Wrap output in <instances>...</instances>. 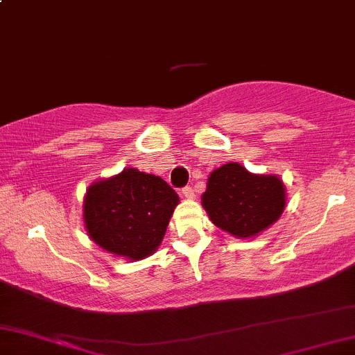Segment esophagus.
Here are the masks:
<instances>
[{"instance_id": "obj_1", "label": "esophagus", "mask_w": 355, "mask_h": 355, "mask_svg": "<svg viewBox=\"0 0 355 355\" xmlns=\"http://www.w3.org/2000/svg\"><path fill=\"white\" fill-rule=\"evenodd\" d=\"M181 192H182V196H184V198H187V199H194V189H192L191 186L182 187Z\"/></svg>"}]
</instances>
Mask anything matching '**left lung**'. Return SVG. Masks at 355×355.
<instances>
[{
	"label": "left lung",
	"mask_w": 355,
	"mask_h": 355,
	"mask_svg": "<svg viewBox=\"0 0 355 355\" xmlns=\"http://www.w3.org/2000/svg\"><path fill=\"white\" fill-rule=\"evenodd\" d=\"M284 202L282 179L257 176L237 163L214 171L202 196V205L214 224L243 239L278 220Z\"/></svg>",
	"instance_id": "1"
}]
</instances>
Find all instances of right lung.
Returning <instances> with one entry per match:
<instances>
[{"label": "right lung", "instance_id": "add662e5", "mask_svg": "<svg viewBox=\"0 0 355 355\" xmlns=\"http://www.w3.org/2000/svg\"><path fill=\"white\" fill-rule=\"evenodd\" d=\"M178 202V194L163 179L126 168L89 187L87 232L107 252L141 260L161 243Z\"/></svg>", "mask_w": 355, "mask_h": 355}]
</instances>
